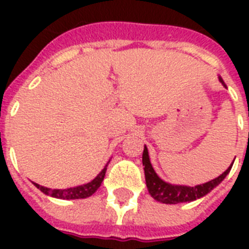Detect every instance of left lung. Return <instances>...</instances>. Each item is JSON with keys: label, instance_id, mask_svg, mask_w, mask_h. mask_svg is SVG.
<instances>
[{"label": "left lung", "instance_id": "obj_1", "mask_svg": "<svg viewBox=\"0 0 249 249\" xmlns=\"http://www.w3.org/2000/svg\"><path fill=\"white\" fill-rule=\"evenodd\" d=\"M220 83L226 88L224 80L218 76ZM142 163H143L144 169V178H146V185L150 195H151L155 200L164 203V204H178V203H186V201H194L196 199L205 196L207 194L211 193L216 186H218L221 182L224 181L225 177L228 176L230 169H231L232 164L229 166L228 169L225 170L224 173L218 176L217 178L212 181L205 182L201 185H196L194 187L183 185H172L169 182L163 181L161 178L156 174V172L152 168V164L150 161V156H148V150L144 146L143 155H142Z\"/></svg>", "mask_w": 249, "mask_h": 249}]
</instances>
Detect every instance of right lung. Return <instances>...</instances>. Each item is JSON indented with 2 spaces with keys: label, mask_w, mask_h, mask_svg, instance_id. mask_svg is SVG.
Wrapping results in <instances>:
<instances>
[{
  "label": "right lung",
  "mask_w": 249,
  "mask_h": 249,
  "mask_svg": "<svg viewBox=\"0 0 249 249\" xmlns=\"http://www.w3.org/2000/svg\"><path fill=\"white\" fill-rule=\"evenodd\" d=\"M109 163V160H108ZM108 163L106 164L105 168L101 170V173L98 174L97 177L94 178L93 181L88 182V183H84V185L76 186V187H70V189H49V187H44V186L38 185V183H35L33 185L36 186L37 189L42 191L45 195H49L52 197H56V199H63V200H73V199H85V197L91 196L101 186L103 178H105L106 170H107V165Z\"/></svg>",
  "instance_id": "1"
}]
</instances>
